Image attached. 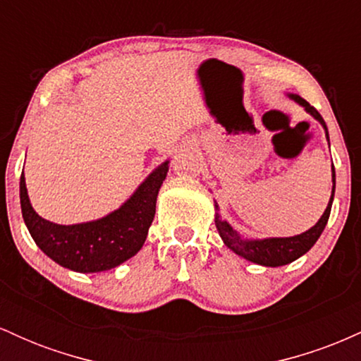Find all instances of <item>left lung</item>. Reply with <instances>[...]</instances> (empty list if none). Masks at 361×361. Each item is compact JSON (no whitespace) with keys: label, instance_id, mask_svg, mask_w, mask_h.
<instances>
[{"label":"left lung","instance_id":"8db88e82","mask_svg":"<svg viewBox=\"0 0 361 361\" xmlns=\"http://www.w3.org/2000/svg\"><path fill=\"white\" fill-rule=\"evenodd\" d=\"M290 98H293L297 103H300L305 110L312 115L314 118L321 122V126L326 128L327 140H329V134H327V127L324 118L321 117V114L314 109L312 105H309L304 98L297 97V94H290ZM333 195H331V200L327 204L324 214L319 219V222L314 227H310L309 231H305L304 234L293 235V238H271V239H261V241H247L243 239L233 227L229 226L226 221H222L221 215L215 214V226H217L219 234H221L222 241L226 243V246L229 250H233L235 255L243 256V258L252 261V263L263 264V267H281V264H288L297 258H300L302 255H305L310 247L316 244L319 235L324 231L327 219L331 214V205H333V197H334V186H336V176H334V166H333ZM215 210H219V205L215 204Z\"/></svg>","mask_w":361,"mask_h":361}]
</instances>
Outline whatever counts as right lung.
I'll list each match as a JSON object with an SVG mask.
<instances>
[{"instance_id":"add662e5","label":"right lung","mask_w":361,"mask_h":361,"mask_svg":"<svg viewBox=\"0 0 361 361\" xmlns=\"http://www.w3.org/2000/svg\"><path fill=\"white\" fill-rule=\"evenodd\" d=\"M168 173V161L118 210L93 222L59 226L45 221L32 209L20 176V204L23 221L37 246L61 267L80 273L106 271L137 252L147 238L156 214V198Z\"/></svg>"}]
</instances>
